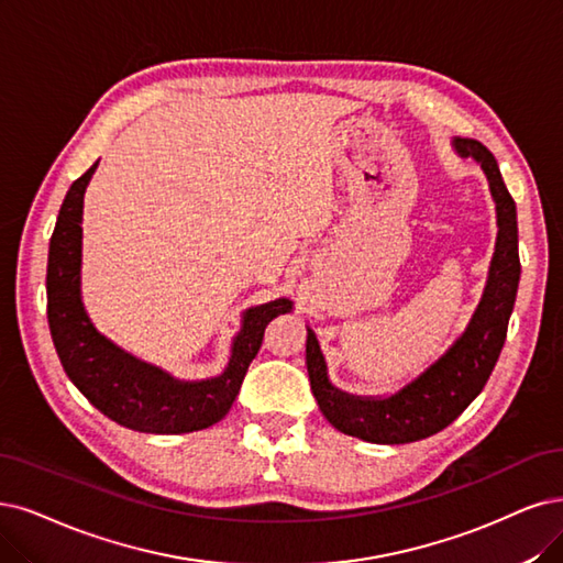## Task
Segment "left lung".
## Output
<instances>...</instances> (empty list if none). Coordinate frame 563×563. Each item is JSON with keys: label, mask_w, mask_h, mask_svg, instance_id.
I'll return each instance as SVG.
<instances>
[{"label": "left lung", "mask_w": 563, "mask_h": 563, "mask_svg": "<svg viewBox=\"0 0 563 563\" xmlns=\"http://www.w3.org/2000/svg\"><path fill=\"white\" fill-rule=\"evenodd\" d=\"M460 157H473L487 176L496 206V243L483 297L462 336L418 378L385 397H357L329 380L316 331L306 327V366L313 397L331 427L366 443L404 445L429 439L452 424L483 391L506 343L508 320L519 285L517 208L494 155L475 139H452Z\"/></svg>", "instance_id": "obj_1"}]
</instances>
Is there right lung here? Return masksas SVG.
Returning a JSON list of instances; mask_svg holds the SVG:
<instances>
[{
  "mask_svg": "<svg viewBox=\"0 0 563 563\" xmlns=\"http://www.w3.org/2000/svg\"><path fill=\"white\" fill-rule=\"evenodd\" d=\"M95 162L71 183L62 201L48 247V324L69 380L107 418L143 433H190L220 422L239 397L250 362L262 345L266 324L292 310L280 297L243 310L241 331L220 376L180 380L169 371L134 357L99 334L80 297L82 197L97 169Z\"/></svg>",
  "mask_w": 563,
  "mask_h": 563,
  "instance_id": "add662e5",
  "label": "right lung"
}]
</instances>
